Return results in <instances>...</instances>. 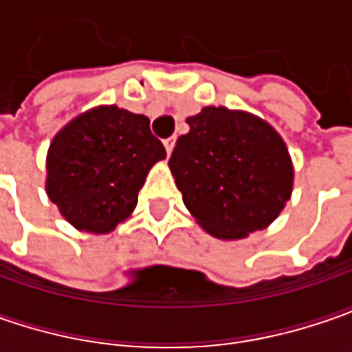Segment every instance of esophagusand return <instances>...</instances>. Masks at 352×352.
Returning a JSON list of instances; mask_svg holds the SVG:
<instances>
[{
    "mask_svg": "<svg viewBox=\"0 0 352 352\" xmlns=\"http://www.w3.org/2000/svg\"><path fill=\"white\" fill-rule=\"evenodd\" d=\"M174 144H176V137H168V139H164V148H166V153H172V148H174Z\"/></svg>",
    "mask_w": 352,
    "mask_h": 352,
    "instance_id": "obj_1",
    "label": "esophagus"
}]
</instances>
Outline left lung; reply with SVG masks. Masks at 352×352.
Segmentation results:
<instances>
[{"label": "left lung", "instance_id": "1", "mask_svg": "<svg viewBox=\"0 0 352 352\" xmlns=\"http://www.w3.org/2000/svg\"><path fill=\"white\" fill-rule=\"evenodd\" d=\"M186 123L168 166L197 223L225 241L268 227L292 196L282 137L261 117L213 105Z\"/></svg>", "mask_w": 352, "mask_h": 352}]
</instances>
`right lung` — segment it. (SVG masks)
I'll use <instances>...</instances> for the list:
<instances>
[{"label":"right lung","mask_w":352,"mask_h":352,"mask_svg":"<svg viewBox=\"0 0 352 352\" xmlns=\"http://www.w3.org/2000/svg\"><path fill=\"white\" fill-rule=\"evenodd\" d=\"M166 158L148 117L100 105L50 142L47 194L78 231L109 233L133 213L148 170Z\"/></svg>","instance_id":"right-lung-1"}]
</instances>
